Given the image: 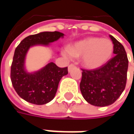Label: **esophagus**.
<instances>
[{
    "label": "esophagus",
    "mask_w": 134,
    "mask_h": 134,
    "mask_svg": "<svg viewBox=\"0 0 134 134\" xmlns=\"http://www.w3.org/2000/svg\"><path fill=\"white\" fill-rule=\"evenodd\" d=\"M75 66V65L74 64H70L69 65V71H70L71 70V69H73Z\"/></svg>",
    "instance_id": "obj_1"
}]
</instances>
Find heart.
<instances>
[{"mask_svg": "<svg viewBox=\"0 0 134 134\" xmlns=\"http://www.w3.org/2000/svg\"><path fill=\"white\" fill-rule=\"evenodd\" d=\"M113 49L114 44L110 39L89 37L71 45L63 54L67 58L81 57L83 66L88 69H96L110 59Z\"/></svg>", "mask_w": 134, "mask_h": 134, "instance_id": "heart-1", "label": "heart"}]
</instances>
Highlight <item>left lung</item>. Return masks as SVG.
<instances>
[{
	"label": "left lung",
	"mask_w": 134,
	"mask_h": 134,
	"mask_svg": "<svg viewBox=\"0 0 134 134\" xmlns=\"http://www.w3.org/2000/svg\"><path fill=\"white\" fill-rule=\"evenodd\" d=\"M115 56L95 69H82L80 83L83 97L90 104L97 107L110 105L121 95L125 88L128 59L125 48L113 36Z\"/></svg>",
	"instance_id": "8db88e82"
}]
</instances>
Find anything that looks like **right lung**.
<instances>
[{"mask_svg":"<svg viewBox=\"0 0 134 134\" xmlns=\"http://www.w3.org/2000/svg\"><path fill=\"white\" fill-rule=\"evenodd\" d=\"M63 36L64 34L57 31L30 35L24 39L15 48L10 77L15 92L24 100L37 105L53 100L59 80L68 74V67L59 68L54 63H50L39 71L30 74L24 70V59L30 47L39 44L48 45Z\"/></svg>","mask_w":134,"mask_h":134,"instance_id":"1","label":"right lung"}]
</instances>
